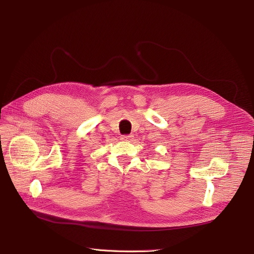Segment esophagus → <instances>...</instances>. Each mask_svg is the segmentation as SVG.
Here are the masks:
<instances>
[{"instance_id":"obj_1","label":"esophagus","mask_w":254,"mask_h":254,"mask_svg":"<svg viewBox=\"0 0 254 254\" xmlns=\"http://www.w3.org/2000/svg\"><path fill=\"white\" fill-rule=\"evenodd\" d=\"M133 139V135L132 134H127V135H122L121 136V140L122 141H127V142H129V141H131Z\"/></svg>"}]
</instances>
